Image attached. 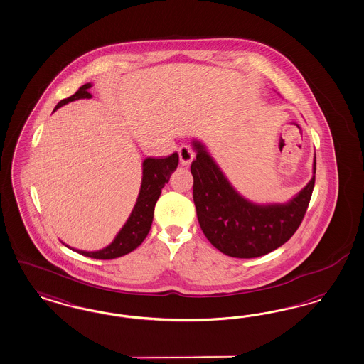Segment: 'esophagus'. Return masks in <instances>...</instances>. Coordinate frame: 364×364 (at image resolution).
Wrapping results in <instances>:
<instances>
[{
  "instance_id": "1",
  "label": "esophagus",
  "mask_w": 364,
  "mask_h": 364,
  "mask_svg": "<svg viewBox=\"0 0 364 364\" xmlns=\"http://www.w3.org/2000/svg\"><path fill=\"white\" fill-rule=\"evenodd\" d=\"M178 157H180V164L183 166H189L195 157V153L187 145H183L178 148Z\"/></svg>"
}]
</instances>
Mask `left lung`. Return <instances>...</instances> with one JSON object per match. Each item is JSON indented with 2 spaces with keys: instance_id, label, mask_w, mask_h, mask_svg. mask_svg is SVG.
Segmentation results:
<instances>
[{
  "instance_id": "8db88e82",
  "label": "left lung",
  "mask_w": 364,
  "mask_h": 364,
  "mask_svg": "<svg viewBox=\"0 0 364 364\" xmlns=\"http://www.w3.org/2000/svg\"><path fill=\"white\" fill-rule=\"evenodd\" d=\"M193 201L204 235L213 247L234 258H257L291 238L311 200L316 175L287 203L258 204L242 196L230 183L207 146L192 139Z\"/></svg>"
}]
</instances>
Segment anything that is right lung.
<instances>
[{
    "label": "right lung",
    "mask_w": 364,
    "mask_h": 364,
    "mask_svg": "<svg viewBox=\"0 0 364 364\" xmlns=\"http://www.w3.org/2000/svg\"><path fill=\"white\" fill-rule=\"evenodd\" d=\"M92 87V83H86L76 91L70 98L60 100L53 112L67 105L68 102L77 100H90L91 94L88 88ZM178 165L177 151L166 157H146L142 161V180L141 188L138 192L137 201L133 207V211L127 218L125 225L118 231L113 242L106 247L97 251L79 250L70 247L73 250L95 259H114L129 254L137 249L138 246L146 238L153 222L154 205L161 195V189L169 181V177L173 173Z\"/></svg>",
    "instance_id": "right-lung-1"
}]
</instances>
